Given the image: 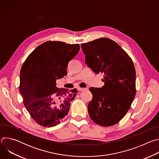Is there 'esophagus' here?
Here are the masks:
<instances>
[{"label": "esophagus", "instance_id": "obj_1", "mask_svg": "<svg viewBox=\"0 0 159 159\" xmlns=\"http://www.w3.org/2000/svg\"><path fill=\"white\" fill-rule=\"evenodd\" d=\"M87 89H85V88H80V87H79L78 89H77V90H79V91H80V92H82V91H84V90H86Z\"/></svg>", "mask_w": 159, "mask_h": 159}]
</instances>
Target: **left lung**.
Here are the masks:
<instances>
[{
	"label": "left lung",
	"instance_id": "8db88e82",
	"mask_svg": "<svg viewBox=\"0 0 159 159\" xmlns=\"http://www.w3.org/2000/svg\"><path fill=\"white\" fill-rule=\"evenodd\" d=\"M85 63L96 74H104L101 88L90 87L93 99L89 115L96 123L109 126L126 114L136 94V72L132 60L115 41L102 38L81 44Z\"/></svg>",
	"mask_w": 159,
	"mask_h": 159
}]
</instances>
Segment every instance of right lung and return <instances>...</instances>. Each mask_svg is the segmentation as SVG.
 <instances>
[{
	"mask_svg": "<svg viewBox=\"0 0 159 159\" xmlns=\"http://www.w3.org/2000/svg\"><path fill=\"white\" fill-rule=\"evenodd\" d=\"M79 49V44L47 41L38 46L22 65L19 92L27 111L39 125L56 126L69 112L77 91L57 87L56 80L67 74L68 63Z\"/></svg>",
	"mask_w": 159,
	"mask_h": 159,
	"instance_id": "1",
	"label": "right lung"
}]
</instances>
